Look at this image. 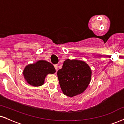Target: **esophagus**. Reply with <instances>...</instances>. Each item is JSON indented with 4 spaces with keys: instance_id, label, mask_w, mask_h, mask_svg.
I'll return each mask as SVG.
<instances>
[{
    "instance_id": "34e87169",
    "label": "esophagus",
    "mask_w": 124,
    "mask_h": 124,
    "mask_svg": "<svg viewBox=\"0 0 124 124\" xmlns=\"http://www.w3.org/2000/svg\"><path fill=\"white\" fill-rule=\"evenodd\" d=\"M54 66L55 69H56V71H57V68H58V65L57 64H55V65H54Z\"/></svg>"
}]
</instances>
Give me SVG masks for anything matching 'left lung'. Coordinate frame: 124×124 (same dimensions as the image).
Masks as SVG:
<instances>
[{"instance_id": "1", "label": "left lung", "mask_w": 124, "mask_h": 124, "mask_svg": "<svg viewBox=\"0 0 124 124\" xmlns=\"http://www.w3.org/2000/svg\"><path fill=\"white\" fill-rule=\"evenodd\" d=\"M91 68L85 62L67 59L57 77L63 94L69 97L79 95L86 90L91 82Z\"/></svg>"}]
</instances>
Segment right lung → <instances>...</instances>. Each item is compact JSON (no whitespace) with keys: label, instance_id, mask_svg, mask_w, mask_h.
Instances as JSON below:
<instances>
[{"label":"right lung","instance_id":"1","mask_svg":"<svg viewBox=\"0 0 124 124\" xmlns=\"http://www.w3.org/2000/svg\"><path fill=\"white\" fill-rule=\"evenodd\" d=\"M56 72L54 66L49 62L40 60L35 63L29 64L23 71L25 80L30 85L39 87L43 85L47 75Z\"/></svg>","mask_w":124,"mask_h":124}]
</instances>
